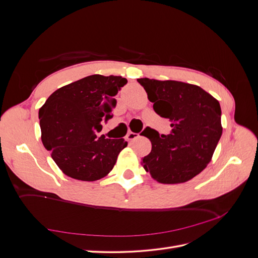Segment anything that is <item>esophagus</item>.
Returning <instances> with one entry per match:
<instances>
[{"label":"esophagus","instance_id":"1","mask_svg":"<svg viewBox=\"0 0 258 258\" xmlns=\"http://www.w3.org/2000/svg\"><path fill=\"white\" fill-rule=\"evenodd\" d=\"M138 138H139V134H136V132H128L127 139L129 140V141H134V140H136Z\"/></svg>","mask_w":258,"mask_h":258}]
</instances>
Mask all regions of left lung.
<instances>
[{"mask_svg": "<svg viewBox=\"0 0 258 258\" xmlns=\"http://www.w3.org/2000/svg\"><path fill=\"white\" fill-rule=\"evenodd\" d=\"M138 82L155 112L172 122L167 136L148 127L142 132L152 151L141 165L159 183L189 181L209 165L223 134L220 102L197 85L147 77Z\"/></svg>", "mask_w": 258, "mask_h": 258, "instance_id": "obj_1", "label": "left lung"}]
</instances>
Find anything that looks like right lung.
Segmentation results:
<instances>
[{
  "mask_svg": "<svg viewBox=\"0 0 258 258\" xmlns=\"http://www.w3.org/2000/svg\"><path fill=\"white\" fill-rule=\"evenodd\" d=\"M126 84L121 76L90 75L57 89L40 108L42 142L66 175L93 182L114 168L128 142L97 132L112 118L114 97Z\"/></svg>",
  "mask_w": 258,
  "mask_h": 258,
  "instance_id": "right-lung-1",
  "label": "right lung"
}]
</instances>
